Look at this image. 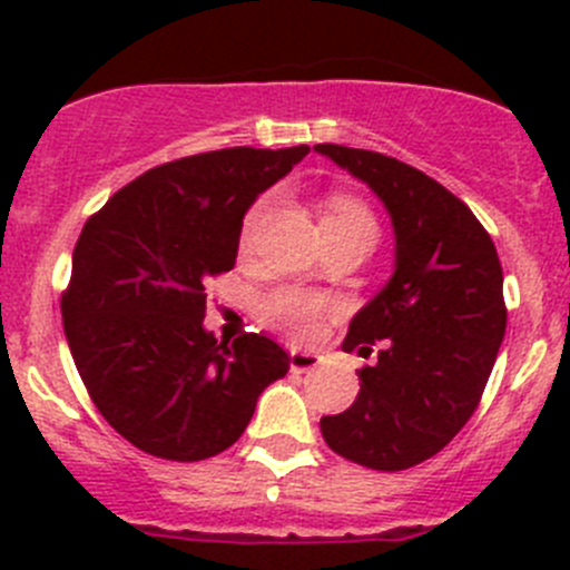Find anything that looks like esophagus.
Instances as JSON below:
<instances>
[{"label":"esophagus","mask_w":570,"mask_h":570,"mask_svg":"<svg viewBox=\"0 0 570 570\" xmlns=\"http://www.w3.org/2000/svg\"><path fill=\"white\" fill-rule=\"evenodd\" d=\"M322 364V355L308 353V350H292L289 353V366L292 372H312Z\"/></svg>","instance_id":"1"}]
</instances>
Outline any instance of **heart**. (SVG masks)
I'll use <instances>...</instances> for the list:
<instances>
[{
	"mask_svg": "<svg viewBox=\"0 0 570 570\" xmlns=\"http://www.w3.org/2000/svg\"><path fill=\"white\" fill-rule=\"evenodd\" d=\"M269 206H273V195H264V198H258L250 206V212L245 215L243 232H239V245L243 248L250 245L253 234H256L258 223L267 215ZM322 232L364 234V237L377 239V223L370 206L361 204L353 195H331L325 206H322ZM322 312H325V301L303 289H275L264 295L262 303H258V317L292 338L312 336Z\"/></svg>",
	"mask_w": 570,
	"mask_h": 570,
	"instance_id": "obj_1",
	"label": "heart"
}]
</instances>
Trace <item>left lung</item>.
Returning a JSON list of instances; mask_svg holds the SVG:
<instances>
[{
  "label": "left lung",
  "instance_id": "1",
  "mask_svg": "<svg viewBox=\"0 0 570 570\" xmlns=\"http://www.w3.org/2000/svg\"><path fill=\"white\" fill-rule=\"evenodd\" d=\"M364 181L394 226V273L350 322L344 353L377 361L358 370L347 411L322 416L336 455L402 471L444 450L485 392L508 327L502 264L474 212L422 170L364 148L314 146Z\"/></svg>",
  "mask_w": 570,
  "mask_h": 570
}]
</instances>
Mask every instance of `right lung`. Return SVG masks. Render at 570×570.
<instances>
[{"mask_svg": "<svg viewBox=\"0 0 570 570\" xmlns=\"http://www.w3.org/2000/svg\"><path fill=\"white\" fill-rule=\"evenodd\" d=\"M306 154L239 146L165 163L85 223L62 325L90 400L137 450L178 463L220 455L289 372L262 333L226 344L206 331L204 284L234 267L245 212Z\"/></svg>", "mask_w": 570, "mask_h": 570, "instance_id": "right-lung-1", "label": "right lung"}]
</instances>
